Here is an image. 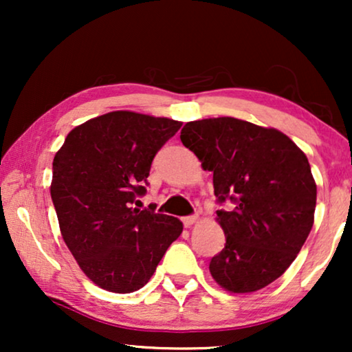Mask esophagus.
Returning <instances> with one entry per match:
<instances>
[{
    "instance_id": "34e87169",
    "label": "esophagus",
    "mask_w": 352,
    "mask_h": 352,
    "mask_svg": "<svg viewBox=\"0 0 352 352\" xmlns=\"http://www.w3.org/2000/svg\"><path fill=\"white\" fill-rule=\"evenodd\" d=\"M197 221H199V216H197V214L186 216V218H182V223H184L186 228H190V226H192V224H195Z\"/></svg>"
}]
</instances>
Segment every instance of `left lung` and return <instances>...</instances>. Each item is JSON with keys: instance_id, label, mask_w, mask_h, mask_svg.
I'll list each match as a JSON object with an SVG mask.
<instances>
[{"instance_id": "1", "label": "left lung", "mask_w": 352, "mask_h": 352, "mask_svg": "<svg viewBox=\"0 0 352 352\" xmlns=\"http://www.w3.org/2000/svg\"><path fill=\"white\" fill-rule=\"evenodd\" d=\"M181 141L213 173L226 245L210 272L224 290H261L295 261L314 224L316 181L305 152L274 128L232 117L186 123Z\"/></svg>"}]
</instances>
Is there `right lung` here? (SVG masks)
I'll return each mask as SVG.
<instances>
[{
  "instance_id": "1",
  "label": "right lung",
  "mask_w": 352,
  "mask_h": 352,
  "mask_svg": "<svg viewBox=\"0 0 352 352\" xmlns=\"http://www.w3.org/2000/svg\"><path fill=\"white\" fill-rule=\"evenodd\" d=\"M181 124L117 110L72 129L56 153L51 199L60 234L81 271L104 290L142 288L182 232L177 218L133 208L147 192L153 157Z\"/></svg>"
}]
</instances>
